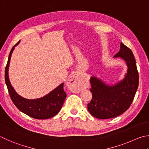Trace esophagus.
Instances as JSON below:
<instances>
[{"mask_svg": "<svg viewBox=\"0 0 149 149\" xmlns=\"http://www.w3.org/2000/svg\"><path fill=\"white\" fill-rule=\"evenodd\" d=\"M68 84L70 90L73 93H79L81 91V85L80 79L78 75H73L68 80Z\"/></svg>", "mask_w": 149, "mask_h": 149, "instance_id": "1", "label": "esophagus"}]
</instances>
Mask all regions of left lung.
Instances as JSON below:
<instances>
[{"label":"left lung","mask_w":149,"mask_h":149,"mask_svg":"<svg viewBox=\"0 0 149 149\" xmlns=\"http://www.w3.org/2000/svg\"><path fill=\"white\" fill-rule=\"evenodd\" d=\"M113 57L126 62L128 69L123 79L109 85L95 76L90 79L93 98L87 105L88 110L93 117L100 119L114 118L125 112L133 102L138 88L139 74L130 49L120 43V50Z\"/></svg>","instance_id":"1"}]
</instances>
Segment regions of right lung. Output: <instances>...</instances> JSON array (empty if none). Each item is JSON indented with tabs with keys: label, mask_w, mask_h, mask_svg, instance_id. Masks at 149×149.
<instances>
[{
	"label": "right lung",
	"mask_w": 149,
	"mask_h": 149,
	"mask_svg": "<svg viewBox=\"0 0 149 149\" xmlns=\"http://www.w3.org/2000/svg\"><path fill=\"white\" fill-rule=\"evenodd\" d=\"M17 43L11 50L8 60L5 68V82L13 104L17 109L25 114L36 119H47L55 116L61 110L66 97L64 91V83H61L49 93L40 98L26 99L18 94L11 85L8 76L10 62L15 47L19 44Z\"/></svg>",
	"instance_id": "1"
}]
</instances>
